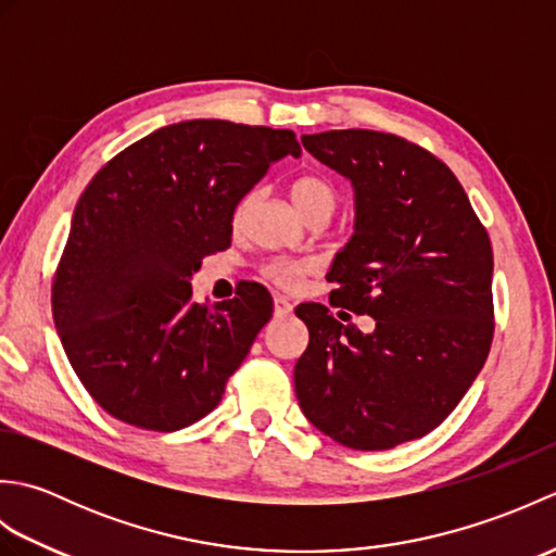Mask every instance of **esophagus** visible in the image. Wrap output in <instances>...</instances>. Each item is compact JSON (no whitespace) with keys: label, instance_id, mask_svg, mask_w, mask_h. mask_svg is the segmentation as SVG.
Segmentation results:
<instances>
[{"label":"esophagus","instance_id":"obj_1","mask_svg":"<svg viewBox=\"0 0 556 556\" xmlns=\"http://www.w3.org/2000/svg\"><path fill=\"white\" fill-rule=\"evenodd\" d=\"M293 313V303L287 296H277L275 299V315L277 317H289Z\"/></svg>","mask_w":556,"mask_h":556}]
</instances>
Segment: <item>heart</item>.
Segmentation results:
<instances>
[{"mask_svg":"<svg viewBox=\"0 0 556 556\" xmlns=\"http://www.w3.org/2000/svg\"><path fill=\"white\" fill-rule=\"evenodd\" d=\"M289 193H291L293 205H296V210L303 217L313 215V212H327V215L332 217V212L339 205L337 186L320 174L299 176V179L291 184ZM243 210H245V203H241L239 210H236V219L243 215ZM308 271H311V265L299 263V260H279V263H271L267 267V275L275 279L277 285H285V287L299 285Z\"/></svg>","mask_w":556,"mask_h":556,"instance_id":"obj_1","label":"heart"}]
</instances>
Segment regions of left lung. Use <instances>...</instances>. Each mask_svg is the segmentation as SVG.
<instances>
[{
	"instance_id": "1",
	"label": "left lung",
	"mask_w": 556,
	"mask_h": 556,
	"mask_svg": "<svg viewBox=\"0 0 556 556\" xmlns=\"http://www.w3.org/2000/svg\"><path fill=\"white\" fill-rule=\"evenodd\" d=\"M301 140L356 198L353 236L327 275L329 303L370 315L375 329L299 305L311 341L293 368L296 399L334 442L382 452L434 430L485 365L490 236L452 169L406 138L346 128Z\"/></svg>"
}]
</instances>
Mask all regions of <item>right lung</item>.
I'll return each instance as SVG.
<instances>
[{"label":"right lung","mask_w":556,"mask_h":556,"mask_svg":"<svg viewBox=\"0 0 556 556\" xmlns=\"http://www.w3.org/2000/svg\"><path fill=\"white\" fill-rule=\"evenodd\" d=\"M287 155H301L287 128L191 119L140 138L92 176L52 313L71 368L116 420L174 432L222 401L271 296L245 281L236 299L203 305L191 277L231 245L236 205Z\"/></svg>","instance_id":"1"}]
</instances>
